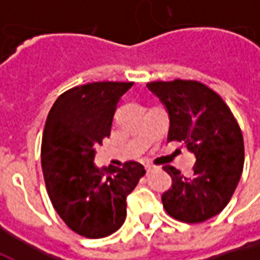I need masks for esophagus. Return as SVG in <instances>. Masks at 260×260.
Here are the masks:
<instances>
[{
	"label": "esophagus",
	"mask_w": 260,
	"mask_h": 260,
	"mask_svg": "<svg viewBox=\"0 0 260 260\" xmlns=\"http://www.w3.org/2000/svg\"><path fill=\"white\" fill-rule=\"evenodd\" d=\"M147 171H158V170H161V167H158V166H154V164H147Z\"/></svg>",
	"instance_id": "esophagus-1"
}]
</instances>
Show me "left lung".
<instances>
[{
	"label": "left lung",
	"mask_w": 260,
	"mask_h": 260,
	"mask_svg": "<svg viewBox=\"0 0 260 260\" xmlns=\"http://www.w3.org/2000/svg\"><path fill=\"white\" fill-rule=\"evenodd\" d=\"M147 89L158 97L170 118V141L184 142L193 153V175L164 166L173 178L161 196L171 217L202 223L227 206L244 169V139L234 115L216 91L196 80L152 82Z\"/></svg>",
	"instance_id": "8db88e82"
}]
</instances>
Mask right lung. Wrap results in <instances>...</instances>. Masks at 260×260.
<instances>
[{
	"label": "right lung",
	"instance_id": "obj_1",
	"mask_svg": "<svg viewBox=\"0 0 260 260\" xmlns=\"http://www.w3.org/2000/svg\"><path fill=\"white\" fill-rule=\"evenodd\" d=\"M132 82H93L69 89L50 110L43 134L42 167L54 209L69 229L103 238L122 225L126 196L146 174L138 161L94 164L96 146L111 134L114 114Z\"/></svg>",
	"mask_w": 260,
	"mask_h": 260
}]
</instances>
